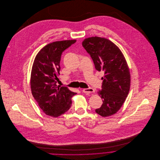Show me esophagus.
Returning <instances> with one entry per match:
<instances>
[{
  "label": "esophagus",
  "instance_id": "esophagus-1",
  "mask_svg": "<svg viewBox=\"0 0 160 160\" xmlns=\"http://www.w3.org/2000/svg\"><path fill=\"white\" fill-rule=\"evenodd\" d=\"M82 92L85 93L89 94V93H94L95 92V90L92 88H88V89H84L82 90Z\"/></svg>",
  "mask_w": 160,
  "mask_h": 160
}]
</instances>
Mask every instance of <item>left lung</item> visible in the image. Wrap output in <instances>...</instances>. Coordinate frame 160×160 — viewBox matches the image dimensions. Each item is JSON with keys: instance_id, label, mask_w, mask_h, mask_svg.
I'll return each instance as SVG.
<instances>
[{"instance_id": "8db88e82", "label": "left lung", "mask_w": 160, "mask_h": 160, "mask_svg": "<svg viewBox=\"0 0 160 160\" xmlns=\"http://www.w3.org/2000/svg\"><path fill=\"white\" fill-rule=\"evenodd\" d=\"M83 47L91 55L95 68L103 71L102 89L98 94L103 104L95 112L103 117L117 113L124 103L131 85V76L126 60L120 49L111 41L100 37L85 39Z\"/></svg>"}]
</instances>
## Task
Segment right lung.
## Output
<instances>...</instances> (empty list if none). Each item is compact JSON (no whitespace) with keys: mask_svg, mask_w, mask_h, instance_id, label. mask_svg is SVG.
<instances>
[{"mask_svg":"<svg viewBox=\"0 0 160 160\" xmlns=\"http://www.w3.org/2000/svg\"><path fill=\"white\" fill-rule=\"evenodd\" d=\"M76 40L56 41L44 47L37 54L31 70V89L39 107L47 115L58 117L70 108L76 94L68 88L57 85L60 62L64 50Z\"/></svg>","mask_w":160,"mask_h":160,"instance_id":"add662e5","label":"right lung"}]
</instances>
